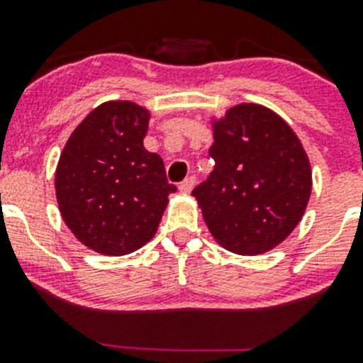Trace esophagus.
I'll use <instances>...</instances> for the list:
<instances>
[{
  "label": "esophagus",
  "instance_id": "esophagus-1",
  "mask_svg": "<svg viewBox=\"0 0 363 363\" xmlns=\"http://www.w3.org/2000/svg\"><path fill=\"white\" fill-rule=\"evenodd\" d=\"M194 184H196V178L194 176H189V178H185L182 184H179V191L184 192V194H189V192L194 189Z\"/></svg>",
  "mask_w": 363,
  "mask_h": 363
}]
</instances>
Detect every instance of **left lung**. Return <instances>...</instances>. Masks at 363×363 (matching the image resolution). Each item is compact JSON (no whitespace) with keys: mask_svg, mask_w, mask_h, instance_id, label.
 <instances>
[{"mask_svg":"<svg viewBox=\"0 0 363 363\" xmlns=\"http://www.w3.org/2000/svg\"><path fill=\"white\" fill-rule=\"evenodd\" d=\"M214 169L192 191L213 238L256 256L280 245L300 223L313 172L300 138L277 112L240 104L213 120Z\"/></svg>","mask_w":363,"mask_h":363,"instance_id":"1","label":"left lung"}]
</instances>
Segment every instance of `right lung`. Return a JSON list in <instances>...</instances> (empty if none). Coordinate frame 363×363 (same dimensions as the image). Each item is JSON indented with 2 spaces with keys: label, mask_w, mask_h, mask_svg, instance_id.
<instances>
[{
  "label": "right lung",
  "mask_w": 363,
  "mask_h": 363,
  "mask_svg": "<svg viewBox=\"0 0 363 363\" xmlns=\"http://www.w3.org/2000/svg\"><path fill=\"white\" fill-rule=\"evenodd\" d=\"M150 112L105 101L72 130L54 174L65 225L99 255L123 256L152 240L176 192L163 160L143 147Z\"/></svg>",
  "instance_id": "right-lung-1"
}]
</instances>
